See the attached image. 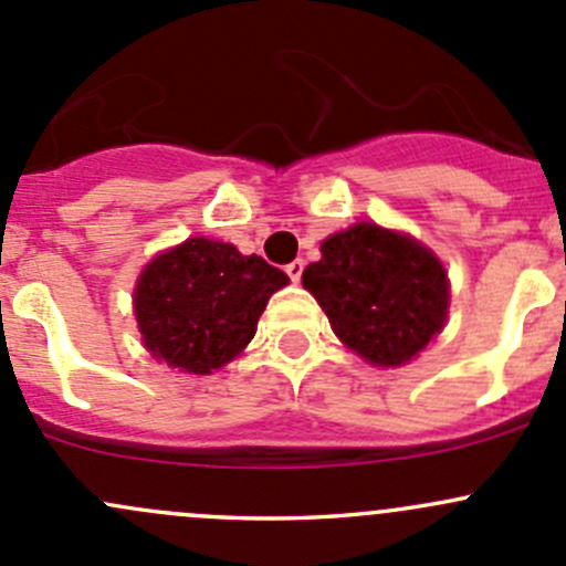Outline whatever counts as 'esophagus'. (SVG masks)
<instances>
[{
	"instance_id": "34e87169",
	"label": "esophagus",
	"mask_w": 566,
	"mask_h": 566,
	"mask_svg": "<svg viewBox=\"0 0 566 566\" xmlns=\"http://www.w3.org/2000/svg\"><path fill=\"white\" fill-rule=\"evenodd\" d=\"M304 260H293L290 265H284V271H287V276L293 279V282H301V276H304Z\"/></svg>"
}]
</instances>
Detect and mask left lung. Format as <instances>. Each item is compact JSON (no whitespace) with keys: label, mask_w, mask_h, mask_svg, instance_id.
Returning a JSON list of instances; mask_svg holds the SVG:
<instances>
[{"label":"left lung","mask_w":566,"mask_h":566,"mask_svg":"<svg viewBox=\"0 0 566 566\" xmlns=\"http://www.w3.org/2000/svg\"><path fill=\"white\" fill-rule=\"evenodd\" d=\"M319 251L323 256L304 271V287L358 356L397 367L443 328L447 271L408 235L356 224L331 235Z\"/></svg>","instance_id":"8db88e82"}]
</instances>
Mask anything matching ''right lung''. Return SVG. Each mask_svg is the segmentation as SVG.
<instances>
[{
	"instance_id": "obj_1",
	"label": "right lung",
	"mask_w": 566,
	"mask_h": 566,
	"mask_svg": "<svg viewBox=\"0 0 566 566\" xmlns=\"http://www.w3.org/2000/svg\"><path fill=\"white\" fill-rule=\"evenodd\" d=\"M287 282V273L262 256L188 238L156 256L136 284V319L147 350L193 375L224 367L249 345L268 298Z\"/></svg>"
}]
</instances>
